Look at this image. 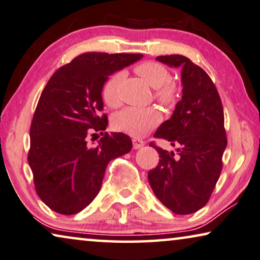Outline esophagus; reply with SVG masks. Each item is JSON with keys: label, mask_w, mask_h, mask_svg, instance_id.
<instances>
[{"label": "esophagus", "mask_w": 260, "mask_h": 260, "mask_svg": "<svg viewBox=\"0 0 260 260\" xmlns=\"http://www.w3.org/2000/svg\"><path fill=\"white\" fill-rule=\"evenodd\" d=\"M143 145H144V141H142V139H139V138H133L134 149H139V148H142Z\"/></svg>", "instance_id": "obj_1"}]
</instances>
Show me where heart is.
I'll use <instances>...</instances> for the list:
<instances>
[{"label":"heart","instance_id":"b5f03b06","mask_svg":"<svg viewBox=\"0 0 260 260\" xmlns=\"http://www.w3.org/2000/svg\"><path fill=\"white\" fill-rule=\"evenodd\" d=\"M135 71L150 86L155 88V99L165 107H172L178 99L179 86L171 80L170 71L164 64L156 61H143L135 67ZM124 78L123 73H116L107 81L102 90L105 104L110 108H118L122 103L119 88ZM161 121L158 109L125 108L112 119L115 130L127 134L133 137H142L151 131Z\"/></svg>","mask_w":260,"mask_h":260}]
</instances>
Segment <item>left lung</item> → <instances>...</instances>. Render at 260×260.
<instances>
[{"instance_id": "1", "label": "left lung", "mask_w": 260, "mask_h": 260, "mask_svg": "<svg viewBox=\"0 0 260 260\" xmlns=\"http://www.w3.org/2000/svg\"><path fill=\"white\" fill-rule=\"evenodd\" d=\"M157 59L182 67L183 96L171 118L153 135L178 146L177 156L150 143L160 159L148 178L161 204L174 213L190 214L209 202L223 169L228 144L223 105L209 75L185 56H158Z\"/></svg>"}]
</instances>
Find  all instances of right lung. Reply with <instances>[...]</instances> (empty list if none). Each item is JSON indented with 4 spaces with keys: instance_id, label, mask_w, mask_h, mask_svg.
Returning <instances> with one entry per match:
<instances>
[{
    "instance_id": "obj_1",
    "label": "right lung",
    "mask_w": 260,
    "mask_h": 260,
    "mask_svg": "<svg viewBox=\"0 0 260 260\" xmlns=\"http://www.w3.org/2000/svg\"><path fill=\"white\" fill-rule=\"evenodd\" d=\"M142 56L84 52L48 81L30 125L28 163L37 194L52 211L85 209L100 192L109 161L133 148L122 133H105L95 148L86 145V137L108 126L101 92L109 76Z\"/></svg>"
}]
</instances>
